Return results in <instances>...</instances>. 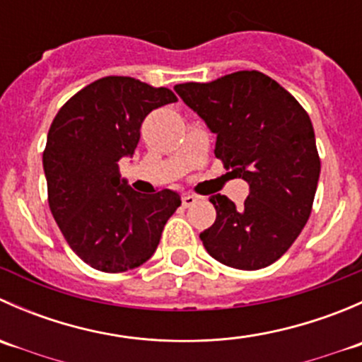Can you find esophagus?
Listing matches in <instances>:
<instances>
[{
	"label": "esophagus",
	"mask_w": 362,
	"mask_h": 362,
	"mask_svg": "<svg viewBox=\"0 0 362 362\" xmlns=\"http://www.w3.org/2000/svg\"><path fill=\"white\" fill-rule=\"evenodd\" d=\"M196 202H198V198H196V196H192V194H184V196H182V204H184L185 208L192 206V204H194Z\"/></svg>",
	"instance_id": "1"
}]
</instances>
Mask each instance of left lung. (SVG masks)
<instances>
[{
  "mask_svg": "<svg viewBox=\"0 0 362 362\" xmlns=\"http://www.w3.org/2000/svg\"><path fill=\"white\" fill-rule=\"evenodd\" d=\"M175 90L217 134L215 158L250 185L242 206L211 196L217 217L199 235L204 249L231 268H266L289 250L312 214L320 158L308 113L255 69Z\"/></svg>",
  "mask_w": 362,
  "mask_h": 362,
  "instance_id": "8db88e82",
  "label": "left lung"
}]
</instances>
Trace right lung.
Masks as SVG:
<instances>
[{
  "label": "right lung",
  "mask_w": 362,
  "mask_h": 362,
  "mask_svg": "<svg viewBox=\"0 0 362 362\" xmlns=\"http://www.w3.org/2000/svg\"><path fill=\"white\" fill-rule=\"evenodd\" d=\"M177 96L131 76H103L80 89L50 124L43 151L49 206L71 250L105 273L144 264L180 206L170 189L151 196L120 180L145 117Z\"/></svg>",
  "instance_id": "obj_1"
}]
</instances>
